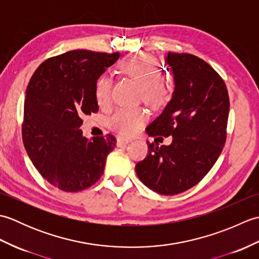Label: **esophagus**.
I'll list each match as a JSON object with an SVG mask.
<instances>
[{
	"mask_svg": "<svg viewBox=\"0 0 259 259\" xmlns=\"http://www.w3.org/2000/svg\"><path fill=\"white\" fill-rule=\"evenodd\" d=\"M133 141L131 138H128V137H123V136H118L117 137V144L118 146H122L125 144H129V142Z\"/></svg>",
	"mask_w": 259,
	"mask_h": 259,
	"instance_id": "34e87169",
	"label": "esophagus"
}]
</instances>
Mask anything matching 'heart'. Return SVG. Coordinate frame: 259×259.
I'll list each match as a JSON object with an SVG mask.
<instances>
[{"label": "heart", "instance_id": "b5f03b06", "mask_svg": "<svg viewBox=\"0 0 259 259\" xmlns=\"http://www.w3.org/2000/svg\"><path fill=\"white\" fill-rule=\"evenodd\" d=\"M121 73L139 83V96L151 107H160L168 100L170 85L163 76L159 75L160 67L155 58L149 54H136L121 60L119 63ZM112 81L107 75L98 79L96 97L98 103L106 107L111 101ZM148 119L142 108H120L109 119V125L121 135L130 136L139 131Z\"/></svg>", "mask_w": 259, "mask_h": 259}]
</instances>
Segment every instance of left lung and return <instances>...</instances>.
Wrapping results in <instances>:
<instances>
[{
  "mask_svg": "<svg viewBox=\"0 0 259 259\" xmlns=\"http://www.w3.org/2000/svg\"><path fill=\"white\" fill-rule=\"evenodd\" d=\"M175 78L171 100L147 126L151 137H172L169 146L147 141L148 156L136 172L148 188L172 196L196 186L209 172L227 138L229 96L223 78L200 58L169 52Z\"/></svg>",
  "mask_w": 259,
  "mask_h": 259,
  "instance_id": "left-lung-1",
  "label": "left lung"
}]
</instances>
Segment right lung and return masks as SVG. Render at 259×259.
Wrapping results in <instances>:
<instances>
[{
	"instance_id": "add662e5",
	"label": "right lung",
	"mask_w": 259,
	"mask_h": 259,
	"mask_svg": "<svg viewBox=\"0 0 259 259\" xmlns=\"http://www.w3.org/2000/svg\"><path fill=\"white\" fill-rule=\"evenodd\" d=\"M118 52L73 50L38 65L27 84L22 139L37 171L67 192L89 188L100 179L114 136L88 140L82 115L98 112L96 84Z\"/></svg>"
}]
</instances>
